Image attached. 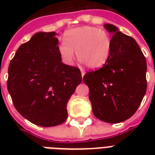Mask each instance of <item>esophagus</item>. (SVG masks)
I'll use <instances>...</instances> for the list:
<instances>
[{"label": "esophagus", "instance_id": "34e87169", "mask_svg": "<svg viewBox=\"0 0 155 155\" xmlns=\"http://www.w3.org/2000/svg\"><path fill=\"white\" fill-rule=\"evenodd\" d=\"M80 71H81V75H82V77H84V75L85 74V71L83 69H80Z\"/></svg>", "mask_w": 155, "mask_h": 155}]
</instances>
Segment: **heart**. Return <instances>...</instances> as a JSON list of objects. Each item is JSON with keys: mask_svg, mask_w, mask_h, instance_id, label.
Returning a JSON list of instances; mask_svg holds the SVG:
<instances>
[{"mask_svg": "<svg viewBox=\"0 0 155 155\" xmlns=\"http://www.w3.org/2000/svg\"><path fill=\"white\" fill-rule=\"evenodd\" d=\"M64 41L58 47L61 59L71 65L77 51L80 62L92 69L103 67L110 57L113 40L107 31L92 25H83L67 30Z\"/></svg>", "mask_w": 155, "mask_h": 155, "instance_id": "b5f03b06", "label": "heart"}]
</instances>
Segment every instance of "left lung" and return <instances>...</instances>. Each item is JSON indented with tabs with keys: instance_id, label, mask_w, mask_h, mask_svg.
<instances>
[{
	"instance_id": "left-lung-1",
	"label": "left lung",
	"mask_w": 155,
	"mask_h": 155,
	"mask_svg": "<svg viewBox=\"0 0 155 155\" xmlns=\"http://www.w3.org/2000/svg\"><path fill=\"white\" fill-rule=\"evenodd\" d=\"M104 27L113 35L112 53L101 69L85 74L84 82L95 117L115 124L131 117L139 107L147 92V61L133 38L112 24Z\"/></svg>"
}]
</instances>
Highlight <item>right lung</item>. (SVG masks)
<instances>
[{"instance_id":"1","label":"right lung","mask_w":155,"mask_h":155,"mask_svg":"<svg viewBox=\"0 0 155 155\" xmlns=\"http://www.w3.org/2000/svg\"><path fill=\"white\" fill-rule=\"evenodd\" d=\"M55 32H38L21 45L8 66L7 88L18 112L43 127L63 123L67 104L82 81L79 68L66 65Z\"/></svg>"}]
</instances>
